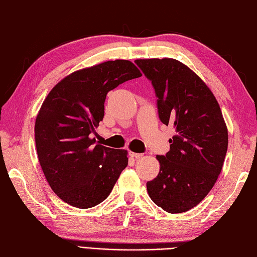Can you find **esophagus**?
I'll use <instances>...</instances> for the list:
<instances>
[{
  "instance_id": "1",
  "label": "esophagus",
  "mask_w": 257,
  "mask_h": 257,
  "mask_svg": "<svg viewBox=\"0 0 257 257\" xmlns=\"http://www.w3.org/2000/svg\"><path fill=\"white\" fill-rule=\"evenodd\" d=\"M129 155H130V157H134L136 159H139L143 157V154H137V153H133V152H130Z\"/></svg>"
}]
</instances>
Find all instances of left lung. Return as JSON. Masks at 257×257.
I'll use <instances>...</instances> for the list:
<instances>
[{
  "mask_svg": "<svg viewBox=\"0 0 257 257\" xmlns=\"http://www.w3.org/2000/svg\"><path fill=\"white\" fill-rule=\"evenodd\" d=\"M155 89L159 119L173 125L170 150L157 156L160 170L147 183L153 202L170 214L194 208L207 196L222 172L228 133L215 95L178 60L135 61Z\"/></svg>",
  "mask_w": 257,
  "mask_h": 257,
  "instance_id": "8db88e82",
  "label": "left lung"
}]
</instances>
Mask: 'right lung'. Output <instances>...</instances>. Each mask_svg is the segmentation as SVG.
<instances>
[{
	"label": "right lung",
	"instance_id": "1",
	"mask_svg": "<svg viewBox=\"0 0 257 257\" xmlns=\"http://www.w3.org/2000/svg\"><path fill=\"white\" fill-rule=\"evenodd\" d=\"M142 72L128 60L107 61L67 75L49 92L35 119L38 158L50 187L78 208L100 204L127 167V150L95 144L107 93Z\"/></svg>",
	"mask_w": 257,
	"mask_h": 257
}]
</instances>
